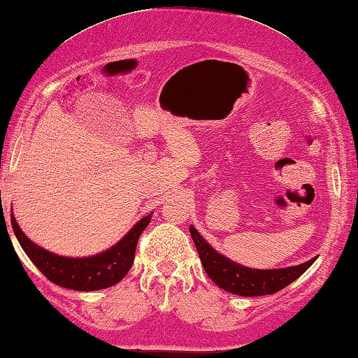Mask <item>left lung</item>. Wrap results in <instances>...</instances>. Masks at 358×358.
<instances>
[{"label": "left lung", "instance_id": "left-lung-1", "mask_svg": "<svg viewBox=\"0 0 358 358\" xmlns=\"http://www.w3.org/2000/svg\"><path fill=\"white\" fill-rule=\"evenodd\" d=\"M190 234L209 278L222 289L242 297L267 296V294L278 292L308 271L313 262L317 259L311 258L299 266L262 271V268L237 264L236 261H231L224 255L218 253L204 241V237L198 233L195 227H190Z\"/></svg>", "mask_w": 358, "mask_h": 358}]
</instances>
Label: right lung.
I'll return each mask as SVG.
<instances>
[{"label":"right lung","mask_w":358,"mask_h":358,"mask_svg":"<svg viewBox=\"0 0 358 358\" xmlns=\"http://www.w3.org/2000/svg\"><path fill=\"white\" fill-rule=\"evenodd\" d=\"M150 217L152 214L143 217L111 248L87 258H67L48 252L24 236L14 214H10V223L23 252L52 283L73 291H99L119 283L127 275L134 264L138 239L150 223Z\"/></svg>","instance_id":"add662e5"}]
</instances>
